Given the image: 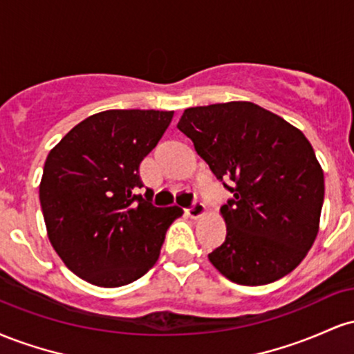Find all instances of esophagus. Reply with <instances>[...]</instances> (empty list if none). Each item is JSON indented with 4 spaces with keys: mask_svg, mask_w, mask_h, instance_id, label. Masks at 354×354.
Returning <instances> with one entry per match:
<instances>
[{
    "mask_svg": "<svg viewBox=\"0 0 354 354\" xmlns=\"http://www.w3.org/2000/svg\"><path fill=\"white\" fill-rule=\"evenodd\" d=\"M186 214H188V216L193 218V219H198V218L205 216V214H206V206L203 205V203L196 201L193 206H191V208L186 209Z\"/></svg>",
    "mask_w": 354,
    "mask_h": 354,
    "instance_id": "34e87169",
    "label": "esophagus"
}]
</instances>
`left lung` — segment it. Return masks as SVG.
<instances>
[{"label":"left lung","instance_id":"1","mask_svg":"<svg viewBox=\"0 0 354 354\" xmlns=\"http://www.w3.org/2000/svg\"><path fill=\"white\" fill-rule=\"evenodd\" d=\"M178 129L233 193L226 238L208 254L230 281L259 286L295 270L319 230L324 176L306 136L250 101L188 108Z\"/></svg>","mask_w":354,"mask_h":354}]
</instances>
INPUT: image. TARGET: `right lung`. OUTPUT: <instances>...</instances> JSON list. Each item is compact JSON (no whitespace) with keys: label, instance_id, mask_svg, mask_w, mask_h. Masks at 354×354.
<instances>
[{"label":"right lung","instance_id":"obj_1","mask_svg":"<svg viewBox=\"0 0 354 354\" xmlns=\"http://www.w3.org/2000/svg\"><path fill=\"white\" fill-rule=\"evenodd\" d=\"M174 111L108 109L86 118L46 158L39 183L51 246L84 281L118 288L160 258L166 230L183 214L153 206L140 163L165 135Z\"/></svg>","mask_w":354,"mask_h":354}]
</instances>
